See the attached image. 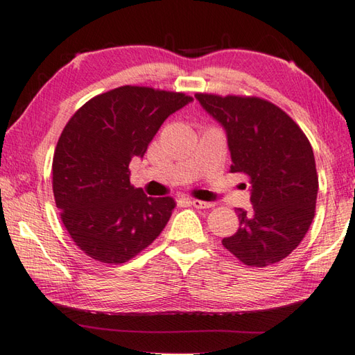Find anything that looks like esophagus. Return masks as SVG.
Instances as JSON below:
<instances>
[{
  "instance_id": "obj_1",
  "label": "esophagus",
  "mask_w": 355,
  "mask_h": 355,
  "mask_svg": "<svg viewBox=\"0 0 355 355\" xmlns=\"http://www.w3.org/2000/svg\"><path fill=\"white\" fill-rule=\"evenodd\" d=\"M191 205L197 209H209L214 207V202H207V201H201V200H191Z\"/></svg>"
}]
</instances>
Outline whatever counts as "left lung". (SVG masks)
I'll return each mask as SVG.
<instances>
[{
	"label": "left lung",
	"mask_w": 355,
	"mask_h": 355,
	"mask_svg": "<svg viewBox=\"0 0 355 355\" xmlns=\"http://www.w3.org/2000/svg\"><path fill=\"white\" fill-rule=\"evenodd\" d=\"M227 132L230 172L252 184L248 210L236 209L239 229L223 245L250 267L286 258L313 223L319 178L310 140L275 103L256 96L197 93Z\"/></svg>",
	"instance_id": "8db88e82"
}]
</instances>
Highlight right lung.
Here are the masks:
<instances>
[{"instance_id": "right-lung-1", "label": "right lung", "mask_w": 355, "mask_h": 355, "mask_svg": "<svg viewBox=\"0 0 355 355\" xmlns=\"http://www.w3.org/2000/svg\"><path fill=\"white\" fill-rule=\"evenodd\" d=\"M189 102L184 93L123 85L89 99L65 125L51 164L53 195L67 232L89 258L123 263L168 224L175 201L134 187L130 162Z\"/></svg>"}]
</instances>
